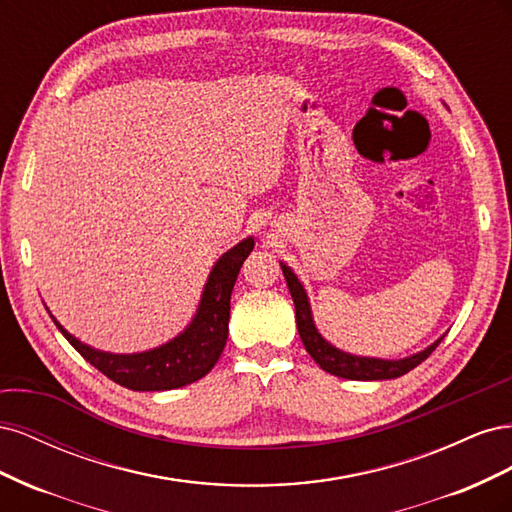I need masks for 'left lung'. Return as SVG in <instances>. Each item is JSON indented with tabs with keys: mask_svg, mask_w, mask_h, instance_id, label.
<instances>
[{
	"mask_svg": "<svg viewBox=\"0 0 512 512\" xmlns=\"http://www.w3.org/2000/svg\"><path fill=\"white\" fill-rule=\"evenodd\" d=\"M286 284L290 290V297L294 301V312H297V329L301 335V342L305 346V350L309 352V356L324 369L329 371L333 376L346 378V380H391V378H399L408 374L410 369H414L416 365H421L427 356L438 348V344L444 339V335L433 342L431 346H427L425 350L416 352L412 356H406V359H397V361H389V359H371V356H356L350 352H344L335 348L333 344H329L324 339L312 318V307H309V299L307 292L303 288V284L299 282V277L292 273L290 267H286L284 262H280Z\"/></svg>",
	"mask_w": 512,
	"mask_h": 512,
	"instance_id": "8db88e82",
	"label": "left lung"
}]
</instances>
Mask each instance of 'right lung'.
I'll use <instances>...</instances> for the list:
<instances>
[{"instance_id":"obj_1","label":"right lung","mask_w":512,"mask_h":512,"mask_svg":"<svg viewBox=\"0 0 512 512\" xmlns=\"http://www.w3.org/2000/svg\"><path fill=\"white\" fill-rule=\"evenodd\" d=\"M254 250V237H247L215 262L192 322L170 342L136 354H113L91 348L70 335L51 314L57 329L87 363L106 378L130 391L181 389L207 376L218 363L228 339L230 294L243 260Z\"/></svg>"}]
</instances>
